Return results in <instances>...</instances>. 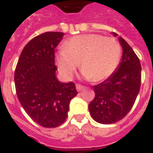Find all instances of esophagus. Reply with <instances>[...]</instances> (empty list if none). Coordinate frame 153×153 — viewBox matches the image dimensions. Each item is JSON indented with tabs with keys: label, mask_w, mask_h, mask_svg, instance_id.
I'll return each mask as SVG.
<instances>
[{
	"label": "esophagus",
	"mask_w": 153,
	"mask_h": 153,
	"mask_svg": "<svg viewBox=\"0 0 153 153\" xmlns=\"http://www.w3.org/2000/svg\"><path fill=\"white\" fill-rule=\"evenodd\" d=\"M84 86L83 85H79V84H77L76 85V90H78V91H81V90H84Z\"/></svg>",
	"instance_id": "esophagus-1"
}]
</instances>
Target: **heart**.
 <instances>
[{"instance_id": "obj_1", "label": "heart", "mask_w": 153, "mask_h": 153, "mask_svg": "<svg viewBox=\"0 0 153 153\" xmlns=\"http://www.w3.org/2000/svg\"><path fill=\"white\" fill-rule=\"evenodd\" d=\"M121 48L113 37L85 34L70 38L57 55L59 70L66 78L73 76L77 67L85 79L93 82L111 76L120 63Z\"/></svg>"}]
</instances>
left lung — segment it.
<instances>
[{"mask_svg":"<svg viewBox=\"0 0 153 153\" xmlns=\"http://www.w3.org/2000/svg\"><path fill=\"white\" fill-rule=\"evenodd\" d=\"M116 37L117 34L113 33ZM122 59L116 70L102 83L93 86L94 100L89 105L92 118L101 124L123 119L131 110L141 87L142 67L133 49L121 37Z\"/></svg>","mask_w":153,"mask_h":153,"instance_id":"1","label":"left lung"}]
</instances>
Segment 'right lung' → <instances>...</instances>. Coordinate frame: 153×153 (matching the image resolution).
<instances>
[{"label":"right lung","instance_id":"1","mask_svg":"<svg viewBox=\"0 0 153 153\" xmlns=\"http://www.w3.org/2000/svg\"><path fill=\"white\" fill-rule=\"evenodd\" d=\"M63 34L47 32L33 38L20 55L14 75L22 106L32 120L48 128L65 121L69 102L78 94L74 83L56 78L54 50Z\"/></svg>","mask_w":153,"mask_h":153}]
</instances>
